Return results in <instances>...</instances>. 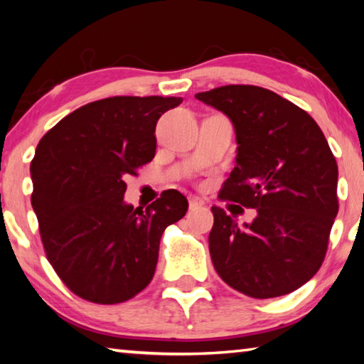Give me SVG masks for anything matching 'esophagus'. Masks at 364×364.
Masks as SVG:
<instances>
[{"instance_id":"1","label":"esophagus","mask_w":364,"mask_h":364,"mask_svg":"<svg viewBox=\"0 0 364 364\" xmlns=\"http://www.w3.org/2000/svg\"><path fill=\"white\" fill-rule=\"evenodd\" d=\"M202 205H204V200L199 199V197H196V196L189 197V210H196V208H199Z\"/></svg>"}]
</instances>
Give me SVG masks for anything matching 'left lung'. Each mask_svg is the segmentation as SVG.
<instances>
[{
	"label": "left lung",
	"mask_w": 364,
	"mask_h": 364,
	"mask_svg": "<svg viewBox=\"0 0 364 364\" xmlns=\"http://www.w3.org/2000/svg\"><path fill=\"white\" fill-rule=\"evenodd\" d=\"M196 97L230 117L236 167L220 199L255 208L239 228L212 207L208 249L228 286L254 299L286 295L310 281L328 250L338 212L337 162L304 109L254 85H226Z\"/></svg>",
	"instance_id": "obj_1"
}]
</instances>
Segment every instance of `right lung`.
<instances>
[{
    "instance_id": "1",
    "label": "right lung",
    "mask_w": 364,
    "mask_h": 364,
    "mask_svg": "<svg viewBox=\"0 0 364 364\" xmlns=\"http://www.w3.org/2000/svg\"><path fill=\"white\" fill-rule=\"evenodd\" d=\"M181 97L114 96L64 117L36 146L32 207L48 262L70 291L122 304L149 284L160 237L188 212L176 189L134 208L125 178L156 156V125Z\"/></svg>"
}]
</instances>
